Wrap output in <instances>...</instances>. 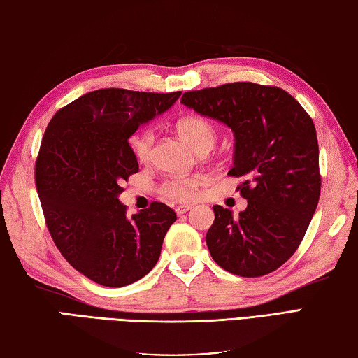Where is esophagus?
<instances>
[{
    "label": "esophagus",
    "instance_id": "obj_1",
    "mask_svg": "<svg viewBox=\"0 0 358 358\" xmlns=\"http://www.w3.org/2000/svg\"><path fill=\"white\" fill-rule=\"evenodd\" d=\"M190 208H192L190 204H180L176 208H174V210H176L178 215H184V213H187L188 210H190Z\"/></svg>",
    "mask_w": 358,
    "mask_h": 358
}]
</instances>
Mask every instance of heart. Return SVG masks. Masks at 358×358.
Instances as JSON below:
<instances>
[{
    "label": "heart",
    "mask_w": 358,
    "mask_h": 358,
    "mask_svg": "<svg viewBox=\"0 0 358 358\" xmlns=\"http://www.w3.org/2000/svg\"><path fill=\"white\" fill-rule=\"evenodd\" d=\"M176 131L198 154L208 152L215 146V141H217V131H215L213 124L207 118L199 115L180 118L176 123ZM152 143L154 132L151 129H145L132 136L129 146L134 157L138 162H146L151 156ZM201 184V178L170 179L160 185V194L166 199L184 202L196 196Z\"/></svg>",
    "instance_id": "heart-1"
}]
</instances>
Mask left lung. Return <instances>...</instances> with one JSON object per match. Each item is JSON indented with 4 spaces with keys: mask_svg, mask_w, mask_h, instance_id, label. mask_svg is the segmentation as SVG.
<instances>
[{
    "mask_svg": "<svg viewBox=\"0 0 358 358\" xmlns=\"http://www.w3.org/2000/svg\"><path fill=\"white\" fill-rule=\"evenodd\" d=\"M180 103L229 126L235 137L229 176L248 207L234 217L213 206L206 235L212 259L241 278L269 274L292 257L321 193L320 148L312 118L279 87L232 83L185 92Z\"/></svg>",
    "mask_w": 358,
    "mask_h": 358,
    "instance_id": "1",
    "label": "left lung"
}]
</instances>
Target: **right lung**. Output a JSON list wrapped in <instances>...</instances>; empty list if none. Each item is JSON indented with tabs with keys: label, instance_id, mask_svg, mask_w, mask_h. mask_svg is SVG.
Returning <instances> with one entry per match:
<instances>
[{
	"label": "right lung",
	"instance_id": "obj_1",
	"mask_svg": "<svg viewBox=\"0 0 358 358\" xmlns=\"http://www.w3.org/2000/svg\"><path fill=\"white\" fill-rule=\"evenodd\" d=\"M179 96L99 89L57 110L46 127L36 162L46 226L65 260L99 285L126 287L150 273L176 221L164 202L129 217L118 196L138 171L129 137Z\"/></svg>",
	"mask_w": 358,
	"mask_h": 358
}]
</instances>
